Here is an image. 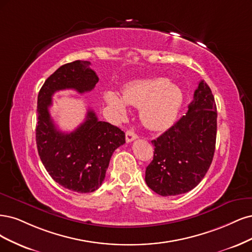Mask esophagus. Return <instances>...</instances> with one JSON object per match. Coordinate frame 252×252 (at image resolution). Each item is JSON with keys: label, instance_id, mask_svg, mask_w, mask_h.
Returning a JSON list of instances; mask_svg holds the SVG:
<instances>
[{"label": "esophagus", "instance_id": "1", "mask_svg": "<svg viewBox=\"0 0 252 252\" xmlns=\"http://www.w3.org/2000/svg\"><path fill=\"white\" fill-rule=\"evenodd\" d=\"M137 138H138V136L134 133V131H132V129H128V131H126V142H132L133 140H136Z\"/></svg>", "mask_w": 252, "mask_h": 252}]
</instances>
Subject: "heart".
Returning <instances> with one entry per match:
<instances>
[{
  "instance_id": "1",
  "label": "heart",
  "mask_w": 252,
  "mask_h": 252,
  "mask_svg": "<svg viewBox=\"0 0 252 252\" xmlns=\"http://www.w3.org/2000/svg\"><path fill=\"white\" fill-rule=\"evenodd\" d=\"M124 98L114 91L105 93V101L120 115L126 112V104L141 107L140 117L144 126L154 131L167 128L174 123L182 102V93L176 85L164 78L136 80L126 86Z\"/></svg>"
}]
</instances>
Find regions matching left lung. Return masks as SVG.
<instances>
[{
    "mask_svg": "<svg viewBox=\"0 0 252 252\" xmlns=\"http://www.w3.org/2000/svg\"><path fill=\"white\" fill-rule=\"evenodd\" d=\"M217 105L208 85L201 80L189 110L157 139L145 182L160 196L185 193L201 182L216 149Z\"/></svg>",
    "mask_w": 252,
    "mask_h": 252,
    "instance_id": "8db88e82",
    "label": "left lung"
}]
</instances>
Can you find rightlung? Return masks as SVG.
Wrapping results in <instances>:
<instances>
[{
	"instance_id": "1",
	"label": "right lung",
	"mask_w": 252,
	"mask_h": 252,
	"mask_svg": "<svg viewBox=\"0 0 252 252\" xmlns=\"http://www.w3.org/2000/svg\"><path fill=\"white\" fill-rule=\"evenodd\" d=\"M90 64L87 61L63 64L46 79L37 96L35 136L39 158L55 182L82 193L99 189L113 153L126 143L125 133L99 121L92 110H88L86 120L71 133L61 132L50 116L49 107L56 91L93 90L99 78Z\"/></svg>"
}]
</instances>
